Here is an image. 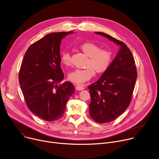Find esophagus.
<instances>
[{"mask_svg":"<svg viewBox=\"0 0 159 159\" xmlns=\"http://www.w3.org/2000/svg\"><path fill=\"white\" fill-rule=\"evenodd\" d=\"M76 89L78 91H82L83 89H85L84 86L83 85H79V84H76Z\"/></svg>","mask_w":159,"mask_h":159,"instance_id":"34e87169","label":"esophagus"}]
</instances>
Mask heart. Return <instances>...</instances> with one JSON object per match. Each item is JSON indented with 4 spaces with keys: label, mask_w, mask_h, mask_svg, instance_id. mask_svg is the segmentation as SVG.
<instances>
[{
    "label": "heart",
    "mask_w": 159,
    "mask_h": 159,
    "mask_svg": "<svg viewBox=\"0 0 159 159\" xmlns=\"http://www.w3.org/2000/svg\"><path fill=\"white\" fill-rule=\"evenodd\" d=\"M80 50L88 57L86 69L75 70L68 74V79L73 82L82 84L90 80L97 73H102L107 70L112 59L111 53L93 43L87 42L80 46ZM61 62L66 66L71 65V57L68 52H64L61 56Z\"/></svg>",
    "instance_id": "obj_1"
}]
</instances>
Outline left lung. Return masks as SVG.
<instances>
[{
  "label": "left lung",
  "instance_id": "obj_1",
  "mask_svg": "<svg viewBox=\"0 0 159 159\" xmlns=\"http://www.w3.org/2000/svg\"><path fill=\"white\" fill-rule=\"evenodd\" d=\"M114 42L120 49L100 78L88 88L91 102V117L95 121L110 122L122 114L130 103L137 73L129 47L122 41L102 32H94Z\"/></svg>",
  "mask_w": 159,
  "mask_h": 159
}]
</instances>
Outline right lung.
<instances>
[{"label":"right lung","mask_w":159,"mask_h":159,"mask_svg":"<svg viewBox=\"0 0 159 159\" xmlns=\"http://www.w3.org/2000/svg\"><path fill=\"white\" fill-rule=\"evenodd\" d=\"M73 31L53 33L31 45L24 57L19 83L29 110L41 119L52 121L65 113L66 103L75 92L64 79L61 68V40Z\"/></svg>","instance_id":"add662e5"}]
</instances>
